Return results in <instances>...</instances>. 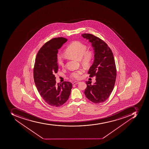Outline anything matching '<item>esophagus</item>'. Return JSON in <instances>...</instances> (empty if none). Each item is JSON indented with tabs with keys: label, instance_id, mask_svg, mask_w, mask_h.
<instances>
[{
	"label": "esophagus",
	"instance_id": "34e87169",
	"mask_svg": "<svg viewBox=\"0 0 149 149\" xmlns=\"http://www.w3.org/2000/svg\"><path fill=\"white\" fill-rule=\"evenodd\" d=\"M79 81H74V82H73V84H74V85L77 84H79Z\"/></svg>",
	"mask_w": 149,
	"mask_h": 149
}]
</instances>
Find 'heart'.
<instances>
[{
    "mask_svg": "<svg viewBox=\"0 0 149 149\" xmlns=\"http://www.w3.org/2000/svg\"><path fill=\"white\" fill-rule=\"evenodd\" d=\"M87 47L85 45L79 41H75L69 45L65 51V54L68 57L81 60L84 65H88L92 61L93 52L91 51H86ZM58 63L60 66L64 65V61L61 55L58 56ZM84 72L82 69L75 70L71 74V77L74 79L80 78Z\"/></svg>",
    "mask_w": 149,
    "mask_h": 149,
    "instance_id": "b5f03b06",
    "label": "heart"
}]
</instances>
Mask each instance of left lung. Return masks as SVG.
<instances>
[{"instance_id": "1", "label": "left lung", "mask_w": 149, "mask_h": 149, "mask_svg": "<svg viewBox=\"0 0 149 149\" xmlns=\"http://www.w3.org/2000/svg\"><path fill=\"white\" fill-rule=\"evenodd\" d=\"M81 36L91 43L94 50V59L88 70L90 77L96 76V82L86 81L85 90L86 97L96 104L107 100L115 85L116 68L113 52L105 42L100 38L90 34Z\"/></svg>"}]
</instances>
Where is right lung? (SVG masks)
Returning <instances> with one entry per match:
<instances>
[{
  "label": "right lung",
  "mask_w": 149,
  "mask_h": 149,
  "mask_svg": "<svg viewBox=\"0 0 149 149\" xmlns=\"http://www.w3.org/2000/svg\"><path fill=\"white\" fill-rule=\"evenodd\" d=\"M67 41L65 38L52 39L40 48L36 58L34 69L36 86L44 100L52 107H61L65 103L72 88V84L69 81L57 84L54 75L58 70V49Z\"/></svg>",
  "instance_id": "add662e5"
}]
</instances>
